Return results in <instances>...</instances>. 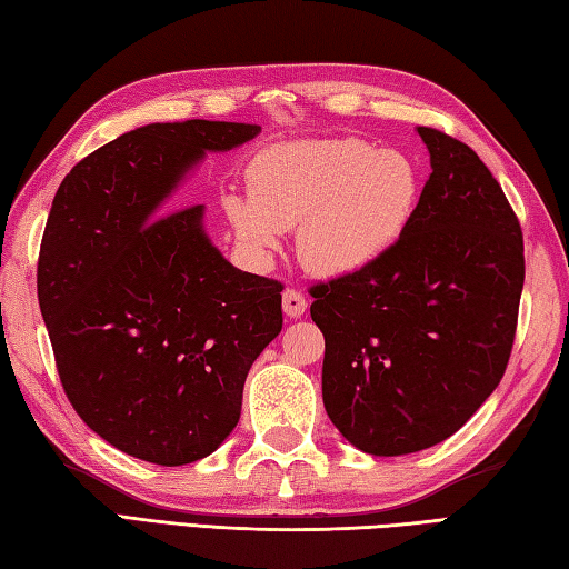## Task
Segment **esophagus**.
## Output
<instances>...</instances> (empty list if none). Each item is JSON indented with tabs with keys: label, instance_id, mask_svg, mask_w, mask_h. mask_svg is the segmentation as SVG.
Masks as SVG:
<instances>
[{
	"label": "esophagus",
	"instance_id": "esophagus-1",
	"mask_svg": "<svg viewBox=\"0 0 569 569\" xmlns=\"http://www.w3.org/2000/svg\"><path fill=\"white\" fill-rule=\"evenodd\" d=\"M306 308H308L306 296L296 291V288H286V291H283V313L291 316V318H300L306 313Z\"/></svg>",
	"mask_w": 569,
	"mask_h": 569
}]
</instances>
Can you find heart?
Wrapping results in <instances>:
<instances>
[{
	"instance_id": "b5f03b06",
	"label": "heart",
	"mask_w": 569,
	"mask_h": 569,
	"mask_svg": "<svg viewBox=\"0 0 569 569\" xmlns=\"http://www.w3.org/2000/svg\"><path fill=\"white\" fill-rule=\"evenodd\" d=\"M251 194L227 197L239 241L256 253L298 229V253L318 276L370 269L405 237L421 199V172L402 150L358 138L278 142L256 154Z\"/></svg>"
}]
</instances>
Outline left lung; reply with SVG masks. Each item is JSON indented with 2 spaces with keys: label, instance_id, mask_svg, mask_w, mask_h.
Segmentation results:
<instances>
[{
  "label": "left lung",
  "instance_id": "1",
  "mask_svg": "<svg viewBox=\"0 0 569 569\" xmlns=\"http://www.w3.org/2000/svg\"><path fill=\"white\" fill-rule=\"evenodd\" d=\"M431 160L417 214L370 269L310 288L326 338L322 405L352 447L402 456L449 439L513 350L522 231L481 158L417 128Z\"/></svg>",
  "mask_w": 569,
  "mask_h": 569
}]
</instances>
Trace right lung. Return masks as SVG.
Here are the masks:
<instances>
[{"instance_id": "add662e5", "label": "right lung", "mask_w": 569, "mask_h": 569, "mask_svg": "<svg viewBox=\"0 0 569 569\" xmlns=\"http://www.w3.org/2000/svg\"><path fill=\"white\" fill-rule=\"evenodd\" d=\"M261 126L152 122L66 174L43 229L37 288L63 392L136 459L182 466L221 447L253 360L283 328L273 278L233 269L204 204L160 214L207 158Z\"/></svg>"}]
</instances>
